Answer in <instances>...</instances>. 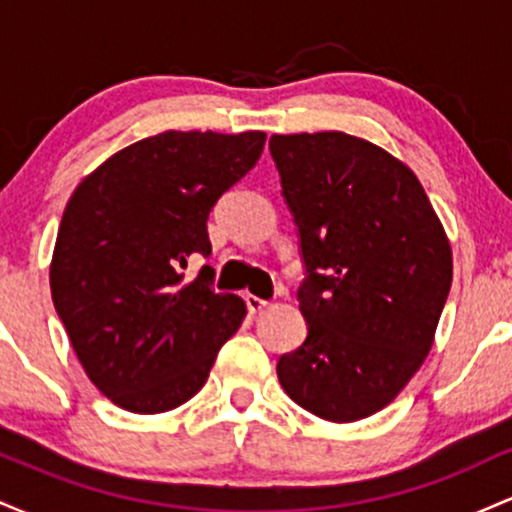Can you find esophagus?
Segmentation results:
<instances>
[{"mask_svg":"<svg viewBox=\"0 0 512 512\" xmlns=\"http://www.w3.org/2000/svg\"><path fill=\"white\" fill-rule=\"evenodd\" d=\"M245 303H248V310H250V315H257V313H262V310L267 308V305H269V301H264V298H257V296H252V293H248V296H245Z\"/></svg>","mask_w":512,"mask_h":512,"instance_id":"34e87169","label":"esophagus"}]
</instances>
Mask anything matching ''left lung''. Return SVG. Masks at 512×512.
Returning <instances> with one entry per match:
<instances>
[{
  "label": "left lung",
  "instance_id": "left-lung-1",
  "mask_svg": "<svg viewBox=\"0 0 512 512\" xmlns=\"http://www.w3.org/2000/svg\"><path fill=\"white\" fill-rule=\"evenodd\" d=\"M301 233L308 337L276 363L284 392L332 424L385 409L436 339L452 248L407 163L344 132L274 134Z\"/></svg>",
  "mask_w": 512,
  "mask_h": 512
}]
</instances>
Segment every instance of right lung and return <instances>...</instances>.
I'll use <instances>...</instances> for the list:
<instances>
[{
    "label": "right lung",
    "instance_id": "right-lung-1",
    "mask_svg": "<svg viewBox=\"0 0 512 512\" xmlns=\"http://www.w3.org/2000/svg\"><path fill=\"white\" fill-rule=\"evenodd\" d=\"M264 132H168L125 146L76 185L50 262L57 315L88 380L132 414L202 390L245 320L243 298L209 289V211L255 168Z\"/></svg>",
    "mask_w": 512,
    "mask_h": 512
}]
</instances>
